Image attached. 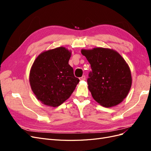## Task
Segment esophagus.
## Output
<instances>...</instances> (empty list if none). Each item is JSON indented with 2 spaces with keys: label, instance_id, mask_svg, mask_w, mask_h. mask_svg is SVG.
I'll list each match as a JSON object with an SVG mask.
<instances>
[{
  "label": "esophagus",
  "instance_id": "34e87169",
  "mask_svg": "<svg viewBox=\"0 0 151 151\" xmlns=\"http://www.w3.org/2000/svg\"><path fill=\"white\" fill-rule=\"evenodd\" d=\"M79 79H80V81H84L86 79V76H83L81 77H80Z\"/></svg>",
  "mask_w": 151,
  "mask_h": 151
}]
</instances>
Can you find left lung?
<instances>
[{
  "label": "left lung",
  "mask_w": 151,
  "mask_h": 151,
  "mask_svg": "<svg viewBox=\"0 0 151 151\" xmlns=\"http://www.w3.org/2000/svg\"><path fill=\"white\" fill-rule=\"evenodd\" d=\"M92 71L88 89L96 101L106 108L122 103L129 93L132 76L129 66L115 50L104 48L81 50Z\"/></svg>",
  "instance_id": "obj_1"
}]
</instances>
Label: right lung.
Segmentation results:
<instances>
[{
	"mask_svg": "<svg viewBox=\"0 0 151 151\" xmlns=\"http://www.w3.org/2000/svg\"><path fill=\"white\" fill-rule=\"evenodd\" d=\"M71 51L60 47L40 53L29 73V83L36 98L52 107L60 106L74 92L79 79L68 64Z\"/></svg>",
	"mask_w": 151,
	"mask_h": 151,
	"instance_id": "1",
	"label": "right lung"
}]
</instances>
